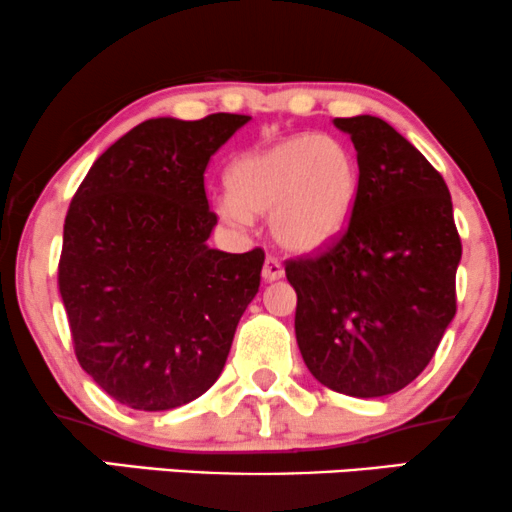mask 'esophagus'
<instances>
[{"label": "esophagus", "mask_w": 512, "mask_h": 512, "mask_svg": "<svg viewBox=\"0 0 512 512\" xmlns=\"http://www.w3.org/2000/svg\"><path fill=\"white\" fill-rule=\"evenodd\" d=\"M262 278L264 281H278V278H283V264L276 260V257L267 255V260H264V267H262Z\"/></svg>", "instance_id": "1"}]
</instances>
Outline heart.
Listing matches in <instances>:
<instances>
[{
    "mask_svg": "<svg viewBox=\"0 0 512 512\" xmlns=\"http://www.w3.org/2000/svg\"><path fill=\"white\" fill-rule=\"evenodd\" d=\"M231 193L217 198V215L245 226L269 215L283 248L309 252L331 243L352 217L359 191L354 153L333 137L297 134L248 153L231 165Z\"/></svg>",
    "mask_w": 512,
    "mask_h": 512,
    "instance_id": "b5f03b06",
    "label": "heart"
}]
</instances>
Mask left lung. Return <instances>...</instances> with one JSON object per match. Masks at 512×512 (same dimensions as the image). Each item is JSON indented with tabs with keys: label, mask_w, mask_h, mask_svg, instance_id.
<instances>
[{
	"label": "left lung",
	"mask_w": 512,
	"mask_h": 512,
	"mask_svg": "<svg viewBox=\"0 0 512 512\" xmlns=\"http://www.w3.org/2000/svg\"><path fill=\"white\" fill-rule=\"evenodd\" d=\"M357 148L359 191L333 245L286 262L295 338L321 385L385 397L416 380L456 314L461 238L442 174L373 115L335 118Z\"/></svg>",
	"instance_id": "1"
}]
</instances>
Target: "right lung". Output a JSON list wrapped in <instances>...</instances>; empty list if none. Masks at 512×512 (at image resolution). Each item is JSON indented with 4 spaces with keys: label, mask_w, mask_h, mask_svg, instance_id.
Listing matches in <instances>:
<instances>
[{
    "label": "right lung",
    "mask_w": 512,
    "mask_h": 512,
    "mask_svg": "<svg viewBox=\"0 0 512 512\" xmlns=\"http://www.w3.org/2000/svg\"><path fill=\"white\" fill-rule=\"evenodd\" d=\"M250 118H153L87 172L63 224L58 290L75 357L103 392L170 411L222 373L264 252L208 245L217 224L205 167Z\"/></svg>",
    "instance_id": "right-lung-1"
}]
</instances>
